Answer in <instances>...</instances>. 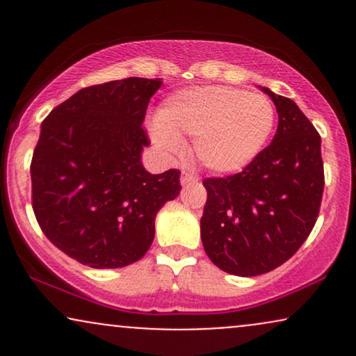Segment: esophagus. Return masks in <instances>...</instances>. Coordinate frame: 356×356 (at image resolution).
Wrapping results in <instances>:
<instances>
[{
  "label": "esophagus",
  "instance_id": "1",
  "mask_svg": "<svg viewBox=\"0 0 356 356\" xmlns=\"http://www.w3.org/2000/svg\"><path fill=\"white\" fill-rule=\"evenodd\" d=\"M197 181H199V179L195 177V175L186 172V170H184L182 175H181V184H182V186H187V184H194V182H197Z\"/></svg>",
  "mask_w": 356,
  "mask_h": 356
}]
</instances>
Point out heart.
Instances as JSON below:
<instances>
[{"label": "heart", "mask_w": 356, "mask_h": 356, "mask_svg": "<svg viewBox=\"0 0 356 356\" xmlns=\"http://www.w3.org/2000/svg\"><path fill=\"white\" fill-rule=\"evenodd\" d=\"M150 127L154 144L167 154L194 137V155L216 174L246 169L261 154L275 129L273 102L261 93L222 87L179 90L162 102Z\"/></svg>", "instance_id": "obj_1"}]
</instances>
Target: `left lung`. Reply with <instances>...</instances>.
Here are the masks:
<instances>
[{
  "label": "left lung",
  "instance_id": "obj_1",
  "mask_svg": "<svg viewBox=\"0 0 356 356\" xmlns=\"http://www.w3.org/2000/svg\"><path fill=\"white\" fill-rule=\"evenodd\" d=\"M261 90L276 105L273 142L243 172L202 181L204 251L236 276L264 275L295 254L314 227L325 187L320 134L291 99Z\"/></svg>",
  "mask_w": 356,
  "mask_h": 356
}]
</instances>
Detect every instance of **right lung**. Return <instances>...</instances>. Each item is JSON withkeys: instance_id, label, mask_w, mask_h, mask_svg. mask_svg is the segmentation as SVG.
I'll list each match as a JSON object with an SVG mask.
<instances>
[{"instance_id": "add662e5", "label": "right lung", "mask_w": 356, "mask_h": 356, "mask_svg": "<svg viewBox=\"0 0 356 356\" xmlns=\"http://www.w3.org/2000/svg\"><path fill=\"white\" fill-rule=\"evenodd\" d=\"M161 79L81 88L48 113L31 159V201L40 227L85 266L136 263L149 251L155 216L181 192V170L150 174L142 127Z\"/></svg>"}]
</instances>
